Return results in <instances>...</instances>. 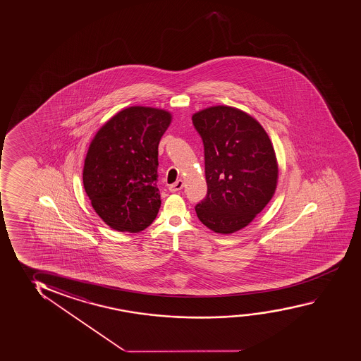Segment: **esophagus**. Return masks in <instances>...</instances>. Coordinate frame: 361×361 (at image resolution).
I'll return each mask as SVG.
<instances>
[{"label": "esophagus", "instance_id": "obj_1", "mask_svg": "<svg viewBox=\"0 0 361 361\" xmlns=\"http://www.w3.org/2000/svg\"><path fill=\"white\" fill-rule=\"evenodd\" d=\"M183 185H184V182L182 179H179L177 182L173 183L172 185H169V190L172 192H179V190H182Z\"/></svg>", "mask_w": 361, "mask_h": 361}]
</instances>
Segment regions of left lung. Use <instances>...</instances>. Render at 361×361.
<instances>
[{
  "label": "left lung",
  "mask_w": 361,
  "mask_h": 361,
  "mask_svg": "<svg viewBox=\"0 0 361 361\" xmlns=\"http://www.w3.org/2000/svg\"><path fill=\"white\" fill-rule=\"evenodd\" d=\"M192 119L204 142L207 184L197 217L216 233L240 231L274 197L279 166L273 142L259 121L235 106H209Z\"/></svg>",
  "instance_id": "1"
}]
</instances>
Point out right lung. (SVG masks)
<instances>
[{
    "label": "right lung",
    "instance_id": "1",
    "mask_svg": "<svg viewBox=\"0 0 361 361\" xmlns=\"http://www.w3.org/2000/svg\"><path fill=\"white\" fill-rule=\"evenodd\" d=\"M171 111L134 106L97 131L87 151L83 187L92 207L113 230L140 232L157 216L159 144Z\"/></svg>",
    "mask_w": 361,
    "mask_h": 361
}]
</instances>
